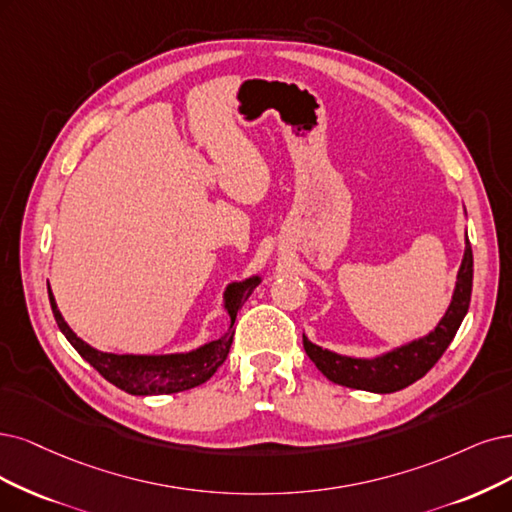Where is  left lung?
I'll return each mask as SVG.
<instances>
[{"mask_svg":"<svg viewBox=\"0 0 512 512\" xmlns=\"http://www.w3.org/2000/svg\"><path fill=\"white\" fill-rule=\"evenodd\" d=\"M470 293H472V249L466 236L464 259L458 272L456 289H453L451 304L445 316L441 318V323L426 337L413 339V342L375 358H352V356H342V354L320 348L312 344L304 335L306 354L318 367V371L333 384L377 392V394L403 390L409 384L418 382L420 377H424L434 367V363L443 356V352L451 344V339L456 337L462 320L468 312Z\"/></svg>","mask_w":512,"mask_h":512,"instance_id":"1","label":"left lung"}]
</instances>
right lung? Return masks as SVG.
Segmentation results:
<instances>
[{"instance_id": "right-lung-1", "label": "right lung", "mask_w": 512, "mask_h": 512, "mask_svg": "<svg viewBox=\"0 0 512 512\" xmlns=\"http://www.w3.org/2000/svg\"><path fill=\"white\" fill-rule=\"evenodd\" d=\"M261 278L251 276L242 282H232L223 293L225 310L230 314V329H227L215 342H208L192 352L181 354H111L101 352L97 348L88 346L84 339L75 335L65 318L56 308L54 295L48 287V297L56 325L67 337V342L78 350V354L97 369L107 382L118 386L120 390L135 394V396H149V394H173L183 392L189 388H196L211 380L213 373L225 363L227 352H230L232 339H234V323L236 314L244 306V301L251 297Z\"/></svg>"}]
</instances>
